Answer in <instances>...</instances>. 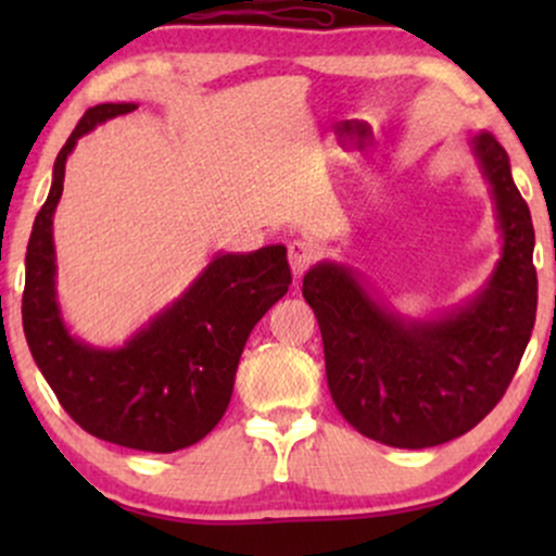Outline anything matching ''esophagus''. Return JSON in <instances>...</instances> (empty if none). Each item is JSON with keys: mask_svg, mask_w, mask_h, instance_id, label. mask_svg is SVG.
Returning <instances> with one entry per match:
<instances>
[{"mask_svg": "<svg viewBox=\"0 0 556 556\" xmlns=\"http://www.w3.org/2000/svg\"><path fill=\"white\" fill-rule=\"evenodd\" d=\"M287 258H290V269L295 277H303L308 266L318 258V248L308 240H292L287 245Z\"/></svg>", "mask_w": 556, "mask_h": 556, "instance_id": "obj_1", "label": "esophagus"}]
</instances>
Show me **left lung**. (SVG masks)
<instances>
[{
  "instance_id": "1",
  "label": "left lung",
  "mask_w": 556,
  "mask_h": 556,
  "mask_svg": "<svg viewBox=\"0 0 556 556\" xmlns=\"http://www.w3.org/2000/svg\"><path fill=\"white\" fill-rule=\"evenodd\" d=\"M468 146L502 238L500 258L473 295L416 318L400 314L350 264L318 261L303 277L331 400L363 437L400 450L444 444L481 424L513 381L533 331L531 212L500 140L481 130Z\"/></svg>"
}]
</instances>
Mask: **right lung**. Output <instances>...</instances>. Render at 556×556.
I'll list each match as a JSON object with an SVG mask.
<instances>
[{
	"label": "right lung",
	"mask_w": 556,
	"mask_h": 556,
	"mask_svg": "<svg viewBox=\"0 0 556 556\" xmlns=\"http://www.w3.org/2000/svg\"><path fill=\"white\" fill-rule=\"evenodd\" d=\"M136 110V101L93 106L56 154L25 253L23 331L38 371L80 429L130 450L175 452L201 442L225 416L248 334L292 277L285 245L219 251L123 344L99 348L70 331L56 298L54 248L67 156L83 136Z\"/></svg>",
	"instance_id": "right-lung-1"
}]
</instances>
